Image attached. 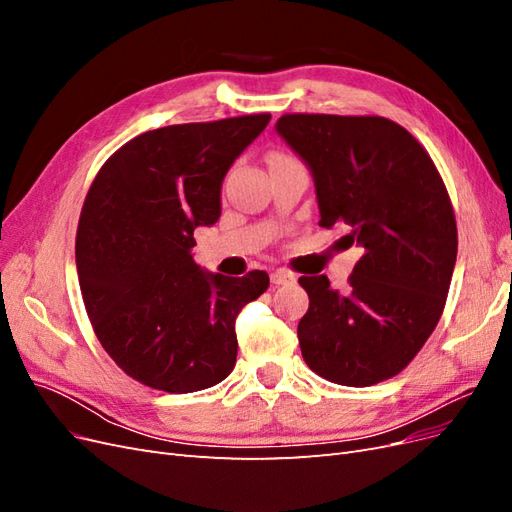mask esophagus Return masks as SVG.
<instances>
[{
	"label": "esophagus",
	"mask_w": 512,
	"mask_h": 512,
	"mask_svg": "<svg viewBox=\"0 0 512 512\" xmlns=\"http://www.w3.org/2000/svg\"><path fill=\"white\" fill-rule=\"evenodd\" d=\"M294 282V275L290 271H284V269H277L271 273V284L275 286H286V284H292Z\"/></svg>",
	"instance_id": "34e87169"
}]
</instances>
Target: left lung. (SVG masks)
I'll return each mask as SVG.
<instances>
[{
    "label": "left lung",
    "instance_id": "1",
    "mask_svg": "<svg viewBox=\"0 0 512 512\" xmlns=\"http://www.w3.org/2000/svg\"><path fill=\"white\" fill-rule=\"evenodd\" d=\"M275 132L309 168L320 226H346L363 250L346 292L301 277L299 346L318 376L369 386L399 374L436 329L457 260L440 173L416 138L384 117L284 115Z\"/></svg>",
    "mask_w": 512,
    "mask_h": 512
}]
</instances>
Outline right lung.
Returning a JSON list of instances; mask_svg holds the SVG:
<instances>
[{"instance_id": "right-lung-1", "label": "right lung", "mask_w": 512, "mask_h": 512, "mask_svg": "<svg viewBox=\"0 0 512 512\" xmlns=\"http://www.w3.org/2000/svg\"><path fill=\"white\" fill-rule=\"evenodd\" d=\"M271 115L149 130L100 168L76 232L85 309L108 356L166 393L222 382L237 361L241 309L265 271L226 277L196 265L198 226L222 215V181Z\"/></svg>"}]
</instances>
